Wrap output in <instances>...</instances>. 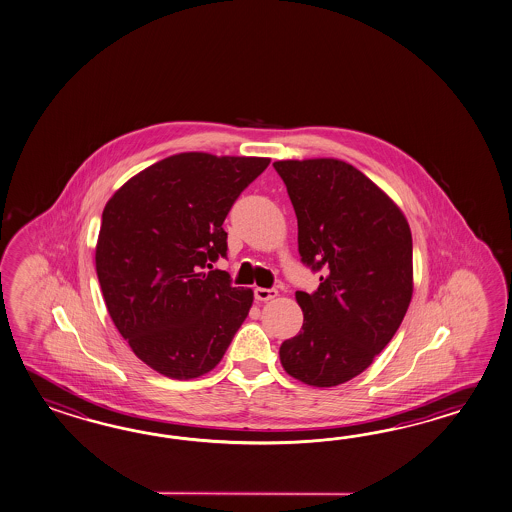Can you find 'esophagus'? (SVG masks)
Here are the masks:
<instances>
[{
    "instance_id": "1",
    "label": "esophagus",
    "mask_w": 512,
    "mask_h": 512,
    "mask_svg": "<svg viewBox=\"0 0 512 512\" xmlns=\"http://www.w3.org/2000/svg\"><path fill=\"white\" fill-rule=\"evenodd\" d=\"M274 297H278V291H276V289H265V287H256V289H254V298L260 300V302L273 300Z\"/></svg>"
}]
</instances>
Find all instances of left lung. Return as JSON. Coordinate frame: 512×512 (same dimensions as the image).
Returning <instances> with one entry per match:
<instances>
[{
    "label": "left lung",
    "mask_w": 512,
    "mask_h": 512,
    "mask_svg": "<svg viewBox=\"0 0 512 512\" xmlns=\"http://www.w3.org/2000/svg\"><path fill=\"white\" fill-rule=\"evenodd\" d=\"M298 223L302 263L321 271L297 291L302 330L280 346L289 376L335 387L369 369L413 297V239L393 199L343 160H278Z\"/></svg>",
    "instance_id": "left-lung-1"
}]
</instances>
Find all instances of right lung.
Instances as JSON below:
<instances>
[{"label": "right lung", "instance_id": "obj_1", "mask_svg": "<svg viewBox=\"0 0 512 512\" xmlns=\"http://www.w3.org/2000/svg\"><path fill=\"white\" fill-rule=\"evenodd\" d=\"M269 158L180 153L127 180L108 201L96 271L110 319L145 365L199 378L225 356L252 289L226 271V215Z\"/></svg>", "mask_w": 512, "mask_h": 512}]
</instances>
